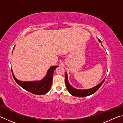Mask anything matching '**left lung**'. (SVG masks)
Instances as JSON below:
<instances>
[{
  "instance_id": "1",
  "label": "left lung",
  "mask_w": 123,
  "mask_h": 123,
  "mask_svg": "<svg viewBox=\"0 0 123 123\" xmlns=\"http://www.w3.org/2000/svg\"><path fill=\"white\" fill-rule=\"evenodd\" d=\"M98 41L100 43H101V41L98 39ZM101 46H103V45L101 44ZM105 80V78L99 84L97 85V86L92 87V88H89V89H76L74 87H73L71 85L69 84V81L68 80V75L67 73L66 72V75H65V83L66 85L67 88L68 92L69 93L73 96H75L76 97H85L88 95H90L91 94L94 93L100 87L104 82V81Z\"/></svg>"
}]
</instances>
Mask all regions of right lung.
<instances>
[{
  "label": "right lung",
  "mask_w": 123,
  "mask_h": 123,
  "mask_svg": "<svg viewBox=\"0 0 123 123\" xmlns=\"http://www.w3.org/2000/svg\"><path fill=\"white\" fill-rule=\"evenodd\" d=\"M14 47L13 48V49ZM13 53V50H12ZM58 66H51L48 70L45 76L42 80L31 81H23L16 78L12 69V73L16 82L26 91L36 95H43L48 92L51 88L54 70Z\"/></svg>",
  "instance_id": "add662e5"
}]
</instances>
